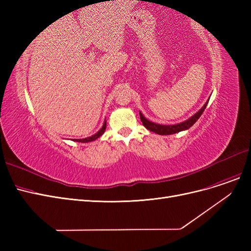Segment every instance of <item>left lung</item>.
I'll return each instance as SVG.
<instances>
[{
  "instance_id": "left-lung-1",
  "label": "left lung",
  "mask_w": 251,
  "mask_h": 251,
  "mask_svg": "<svg viewBox=\"0 0 251 251\" xmlns=\"http://www.w3.org/2000/svg\"><path fill=\"white\" fill-rule=\"evenodd\" d=\"M208 103V100L205 102V104L201 108V110L199 112H197L193 117H191L189 119H187L184 123H181L178 125H174V126H162V125H158L155 123H151V121L148 120L143 117V115L141 114V112L139 113L140 115V120L142 121V125L146 126L148 130H150L151 132H154L156 134L159 135H172L175 133H178L181 131H184L187 130V128L191 127L197 120L200 118V116L202 115V113L204 112L205 108H206V105Z\"/></svg>"
}]
</instances>
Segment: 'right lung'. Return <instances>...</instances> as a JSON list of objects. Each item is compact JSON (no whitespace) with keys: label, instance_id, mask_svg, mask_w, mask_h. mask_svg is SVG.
Wrapping results in <instances>:
<instances>
[{"label":"right lung","instance_id":"right-lung-1","mask_svg":"<svg viewBox=\"0 0 251 251\" xmlns=\"http://www.w3.org/2000/svg\"><path fill=\"white\" fill-rule=\"evenodd\" d=\"M105 126H107V123L104 121V124L102 126V127L100 128V131H98L95 135L91 136V137H88V138H85V139H74V141H77V142H90V141H93L95 139H97L98 137H100V136L104 133V130H105Z\"/></svg>","mask_w":251,"mask_h":251}]
</instances>
